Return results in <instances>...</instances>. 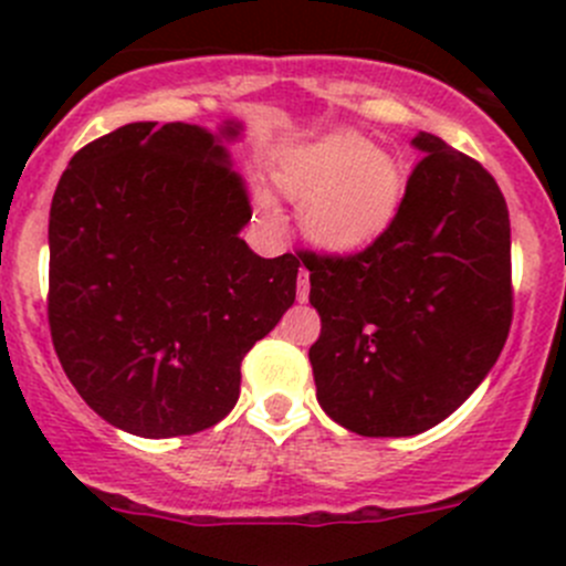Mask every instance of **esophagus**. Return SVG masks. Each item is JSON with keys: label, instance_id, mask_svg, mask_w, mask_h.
Listing matches in <instances>:
<instances>
[{"label": "esophagus", "instance_id": "34e87169", "mask_svg": "<svg viewBox=\"0 0 566 566\" xmlns=\"http://www.w3.org/2000/svg\"><path fill=\"white\" fill-rule=\"evenodd\" d=\"M306 298H310V271H306V268H301L298 271V301L304 304Z\"/></svg>", "mask_w": 566, "mask_h": 566}]
</instances>
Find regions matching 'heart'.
Instances as JSON below:
<instances>
[{
    "label": "heart",
    "mask_w": 566,
    "mask_h": 566,
    "mask_svg": "<svg viewBox=\"0 0 566 566\" xmlns=\"http://www.w3.org/2000/svg\"><path fill=\"white\" fill-rule=\"evenodd\" d=\"M276 186L301 202L304 235L325 251H358L378 241L399 210L402 175L397 161L356 134H331L290 147L271 167ZM256 208L279 221L271 193L256 191Z\"/></svg>",
    "instance_id": "b5f03b06"
}]
</instances>
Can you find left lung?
<instances>
[{
    "instance_id": "left-lung-1",
    "label": "left lung",
    "mask_w": 566,
    "mask_h": 566,
    "mask_svg": "<svg viewBox=\"0 0 566 566\" xmlns=\"http://www.w3.org/2000/svg\"><path fill=\"white\" fill-rule=\"evenodd\" d=\"M389 230L356 254L301 251L317 402L367 438L430 430L499 361L512 325L510 210L493 175L432 134Z\"/></svg>"
}]
</instances>
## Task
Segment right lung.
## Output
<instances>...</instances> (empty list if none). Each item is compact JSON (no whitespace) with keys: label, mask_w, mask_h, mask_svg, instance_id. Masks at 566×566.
I'll return each instance as SVG.
<instances>
[{"label":"right lung","mask_w":566,"mask_h":566,"mask_svg":"<svg viewBox=\"0 0 566 566\" xmlns=\"http://www.w3.org/2000/svg\"><path fill=\"white\" fill-rule=\"evenodd\" d=\"M238 134L123 125L71 158L51 199V342L84 402L130 436L224 419L243 356L295 301L298 256L241 238L249 191L224 147Z\"/></svg>","instance_id":"obj_1"}]
</instances>
